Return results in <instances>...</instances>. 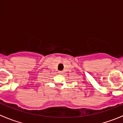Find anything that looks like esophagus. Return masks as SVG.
Here are the masks:
<instances>
[{"instance_id":"esophagus-1","label":"esophagus","mask_w":123,"mask_h":123,"mask_svg":"<svg viewBox=\"0 0 123 123\" xmlns=\"http://www.w3.org/2000/svg\"><path fill=\"white\" fill-rule=\"evenodd\" d=\"M59 73H60V74H61V73H62V71H59Z\"/></svg>"}]
</instances>
